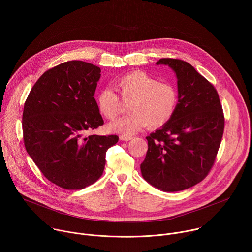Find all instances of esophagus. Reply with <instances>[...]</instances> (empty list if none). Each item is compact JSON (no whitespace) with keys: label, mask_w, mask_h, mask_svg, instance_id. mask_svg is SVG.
Here are the masks:
<instances>
[{"label":"esophagus","mask_w":252,"mask_h":252,"mask_svg":"<svg viewBox=\"0 0 252 252\" xmlns=\"http://www.w3.org/2000/svg\"><path fill=\"white\" fill-rule=\"evenodd\" d=\"M131 138H132L131 135H128V134H126V133H122L120 135V139H122V140H129Z\"/></svg>","instance_id":"34e87169"}]
</instances>
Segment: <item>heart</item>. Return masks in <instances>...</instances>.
<instances>
[{
	"label": "heart",
	"instance_id": "heart-1",
	"mask_svg": "<svg viewBox=\"0 0 252 252\" xmlns=\"http://www.w3.org/2000/svg\"><path fill=\"white\" fill-rule=\"evenodd\" d=\"M122 98L129 101L128 115L113 123V130L132 133L148 126L157 128L167 124L178 106V91L169 82H160L145 71H131L116 82ZM100 114L107 120H116L123 112V101L112 88L102 89L96 96Z\"/></svg>",
	"mask_w": 252,
	"mask_h": 252
}]
</instances>
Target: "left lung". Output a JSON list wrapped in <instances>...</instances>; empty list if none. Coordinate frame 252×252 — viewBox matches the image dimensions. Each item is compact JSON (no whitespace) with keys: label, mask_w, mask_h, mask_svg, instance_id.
<instances>
[{"label":"left lung","mask_w":252,"mask_h":252,"mask_svg":"<svg viewBox=\"0 0 252 252\" xmlns=\"http://www.w3.org/2000/svg\"><path fill=\"white\" fill-rule=\"evenodd\" d=\"M176 74L178 106L172 119L151 133L143 178L163 191L188 189L212 168L224 130V115L218 91L189 63L160 59Z\"/></svg>","instance_id":"1"}]
</instances>
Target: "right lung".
Here are the masks:
<instances>
[{
  "mask_svg": "<svg viewBox=\"0 0 252 252\" xmlns=\"http://www.w3.org/2000/svg\"><path fill=\"white\" fill-rule=\"evenodd\" d=\"M100 68L82 61L60 63L41 76L24 104L26 151L54 185L83 189L101 176L115 134L86 136L103 125L94 97Z\"/></svg>",
  "mask_w": 252,
  "mask_h": 252,
  "instance_id": "1",
  "label": "right lung"
}]
</instances>
